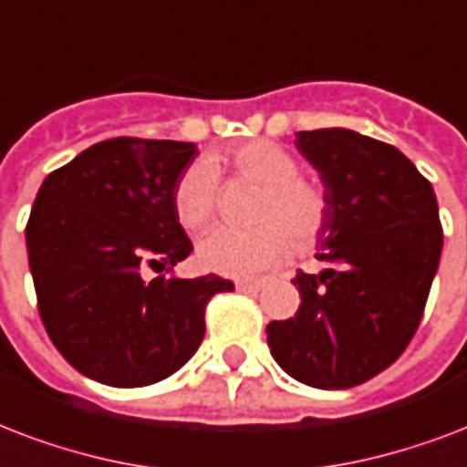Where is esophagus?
I'll return each mask as SVG.
<instances>
[{
	"label": "esophagus",
	"instance_id": "1",
	"mask_svg": "<svg viewBox=\"0 0 467 467\" xmlns=\"http://www.w3.org/2000/svg\"><path fill=\"white\" fill-rule=\"evenodd\" d=\"M234 286H237V291H244V294H254V291H259L262 286H265V281L262 279H237L234 281Z\"/></svg>",
	"mask_w": 467,
	"mask_h": 467
}]
</instances>
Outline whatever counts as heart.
Wrapping results in <instances>:
<instances>
[{
    "mask_svg": "<svg viewBox=\"0 0 467 467\" xmlns=\"http://www.w3.org/2000/svg\"><path fill=\"white\" fill-rule=\"evenodd\" d=\"M227 161L259 186L265 193L257 202V223L252 230L213 227L198 242L195 257L208 272L223 276H252L279 265L291 252L311 247L328 223V195L320 183L298 176V163L286 149L257 139L230 154L215 156L213 163ZM218 202V171L208 161H195L178 178L173 191L176 218L186 230H198L213 218Z\"/></svg>",
    "mask_w": 467,
    "mask_h": 467,
    "instance_id": "1",
    "label": "heart"
}]
</instances>
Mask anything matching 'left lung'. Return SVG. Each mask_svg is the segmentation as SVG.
Segmentation results:
<instances>
[{
  "label": "left lung",
  "instance_id": "obj_1",
  "mask_svg": "<svg viewBox=\"0 0 467 467\" xmlns=\"http://www.w3.org/2000/svg\"><path fill=\"white\" fill-rule=\"evenodd\" d=\"M296 149L328 195L326 269L296 274L301 306L266 326V343L298 382L348 389L389 368L421 323L443 249L439 202L400 149L360 131H296Z\"/></svg>",
  "mask_w": 467,
  "mask_h": 467
}]
</instances>
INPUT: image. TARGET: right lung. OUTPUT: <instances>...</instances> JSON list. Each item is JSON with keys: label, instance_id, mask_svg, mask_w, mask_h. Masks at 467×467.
Listing matches in <instances>:
<instances>
[{"label": "right lung", "instance_id": "obj_1", "mask_svg": "<svg viewBox=\"0 0 467 467\" xmlns=\"http://www.w3.org/2000/svg\"><path fill=\"white\" fill-rule=\"evenodd\" d=\"M193 141L117 137L46 176L26 225L48 337L80 375L147 387L181 369L205 336V304L233 281L144 279L193 252L173 208Z\"/></svg>", "mask_w": 467, "mask_h": 467}]
</instances>
